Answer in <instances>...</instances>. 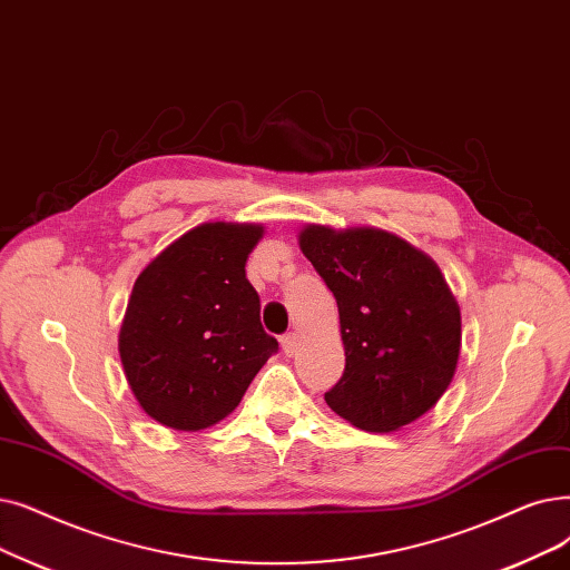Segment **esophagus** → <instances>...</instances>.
Returning <instances> with one entry per match:
<instances>
[{"label":"esophagus","instance_id":"1","mask_svg":"<svg viewBox=\"0 0 570 570\" xmlns=\"http://www.w3.org/2000/svg\"><path fill=\"white\" fill-rule=\"evenodd\" d=\"M298 346H301L298 333H286V335H282V352H284L286 356H293L295 352H298Z\"/></svg>","mask_w":570,"mask_h":570}]
</instances>
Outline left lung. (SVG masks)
<instances>
[{
  "mask_svg": "<svg viewBox=\"0 0 570 570\" xmlns=\"http://www.w3.org/2000/svg\"><path fill=\"white\" fill-rule=\"evenodd\" d=\"M301 249L333 291L344 373L328 407L363 431H395L448 391L461 350V312L438 265L375 228L307 226Z\"/></svg>",
  "mask_w": 570,
  "mask_h": 570,
  "instance_id": "8db88e82",
  "label": "left lung"
}]
</instances>
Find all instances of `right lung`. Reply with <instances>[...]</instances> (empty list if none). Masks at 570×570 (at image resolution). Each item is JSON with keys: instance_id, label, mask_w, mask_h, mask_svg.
<instances>
[{"instance_id": "right-lung-1", "label": "right lung", "mask_w": 570, "mask_h": 570, "mask_svg": "<svg viewBox=\"0 0 570 570\" xmlns=\"http://www.w3.org/2000/svg\"><path fill=\"white\" fill-rule=\"evenodd\" d=\"M261 237V226L203 224L137 277L118 352L135 399L163 426L200 431L220 422L279 352L244 272Z\"/></svg>"}]
</instances>
